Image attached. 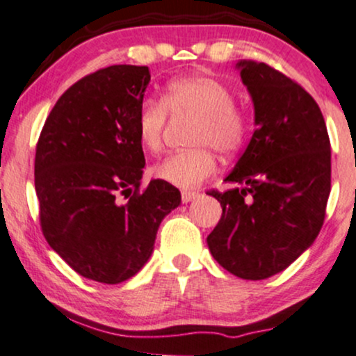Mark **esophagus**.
I'll list each match as a JSON object with an SVG mask.
<instances>
[{
    "instance_id": "1",
    "label": "esophagus",
    "mask_w": 356,
    "mask_h": 356,
    "mask_svg": "<svg viewBox=\"0 0 356 356\" xmlns=\"http://www.w3.org/2000/svg\"><path fill=\"white\" fill-rule=\"evenodd\" d=\"M198 193H195V191H181V202L183 203H190L193 202L195 198H198Z\"/></svg>"
}]
</instances>
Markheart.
<instances>
[{"instance_id": "1", "label": "heart", "mask_w": 356, "mask_h": 356, "mask_svg": "<svg viewBox=\"0 0 356 356\" xmlns=\"http://www.w3.org/2000/svg\"><path fill=\"white\" fill-rule=\"evenodd\" d=\"M166 110L173 115H190L196 121L190 143L195 148L171 153L154 166V177L170 185L193 190L216 171L213 149L223 156L240 152L248 136V118L233 103L232 90L208 74H190L168 83L161 102L145 99L136 116L140 143L158 152L163 143Z\"/></svg>"}]
</instances>
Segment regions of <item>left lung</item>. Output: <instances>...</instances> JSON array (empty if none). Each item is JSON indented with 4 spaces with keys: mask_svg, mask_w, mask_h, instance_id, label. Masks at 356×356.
Returning <instances> with one entry per match:
<instances>
[{
    "mask_svg": "<svg viewBox=\"0 0 356 356\" xmlns=\"http://www.w3.org/2000/svg\"><path fill=\"white\" fill-rule=\"evenodd\" d=\"M254 110L245 153L211 191L223 215L208 235L216 261L243 280L280 273L318 236L332 186L330 138L318 104L298 83L265 63L241 60Z\"/></svg>",
    "mask_w": 356,
    "mask_h": 356,
    "instance_id": "obj_1",
    "label": "left lung"
}]
</instances>
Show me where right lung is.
Returning a JSON list of instances; mask_svg holds the SVG:
<instances>
[{"label": "right lung", "instance_id": "obj_1", "mask_svg": "<svg viewBox=\"0 0 356 356\" xmlns=\"http://www.w3.org/2000/svg\"><path fill=\"white\" fill-rule=\"evenodd\" d=\"M149 79L148 66L133 65L79 79L54 104L36 146L46 241L78 275L106 285L143 268L163 218L181 203L178 188L161 179L140 193L136 116ZM121 195L130 200L123 204Z\"/></svg>", "mask_w": 356, "mask_h": 356}]
</instances>
